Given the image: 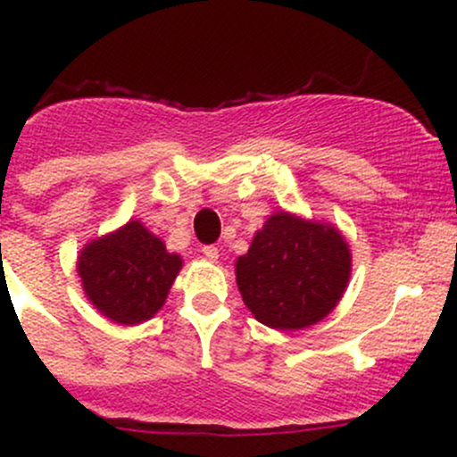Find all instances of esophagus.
<instances>
[{"instance_id": "esophagus-1", "label": "esophagus", "mask_w": 457, "mask_h": 457, "mask_svg": "<svg viewBox=\"0 0 457 457\" xmlns=\"http://www.w3.org/2000/svg\"><path fill=\"white\" fill-rule=\"evenodd\" d=\"M202 251H204V255H206V258L211 260V262H217L219 260V249L214 245H206Z\"/></svg>"}]
</instances>
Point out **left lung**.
Segmentation results:
<instances>
[{
	"label": "left lung",
	"mask_w": 457,
	"mask_h": 457,
	"mask_svg": "<svg viewBox=\"0 0 457 457\" xmlns=\"http://www.w3.org/2000/svg\"><path fill=\"white\" fill-rule=\"evenodd\" d=\"M350 270L353 255L337 228L279 211L236 260V283L258 322L298 330L337 307Z\"/></svg>",
	"instance_id": "obj_1"
}]
</instances>
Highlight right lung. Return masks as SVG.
<instances>
[{
    "label": "right lung",
    "instance_id": "obj_1",
    "mask_svg": "<svg viewBox=\"0 0 457 457\" xmlns=\"http://www.w3.org/2000/svg\"><path fill=\"white\" fill-rule=\"evenodd\" d=\"M180 269V255L170 253L139 221L92 240L77 260L87 301L104 318L124 327L154 318Z\"/></svg>",
    "mask_w": 457,
    "mask_h": 457
}]
</instances>
